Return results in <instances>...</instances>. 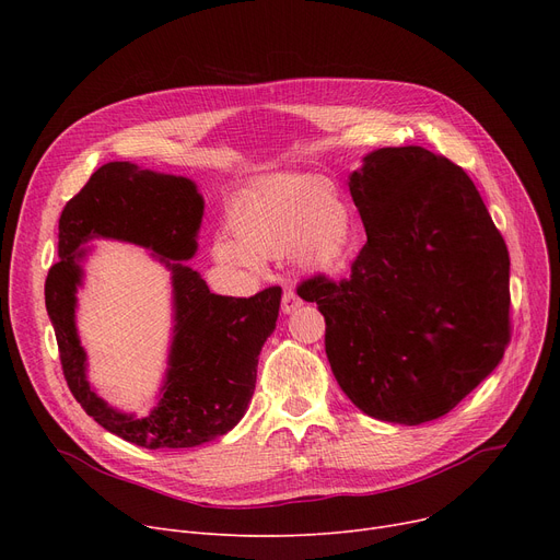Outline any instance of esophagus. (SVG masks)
Here are the masks:
<instances>
[{"mask_svg":"<svg viewBox=\"0 0 560 560\" xmlns=\"http://www.w3.org/2000/svg\"><path fill=\"white\" fill-rule=\"evenodd\" d=\"M300 306H302V300L295 295V290L285 288L283 290V298H281V311L283 313H292V311H298Z\"/></svg>","mask_w":560,"mask_h":560,"instance_id":"1","label":"esophagus"}]
</instances>
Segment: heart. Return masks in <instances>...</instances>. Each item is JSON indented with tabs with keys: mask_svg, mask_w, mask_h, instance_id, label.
I'll return each mask as SVG.
<instances>
[{
	"mask_svg": "<svg viewBox=\"0 0 560 560\" xmlns=\"http://www.w3.org/2000/svg\"><path fill=\"white\" fill-rule=\"evenodd\" d=\"M229 233H218L211 256L222 268L258 275L260 258L288 249L308 272H336L357 249L359 226L349 201L319 176H268L241 192L229 209Z\"/></svg>",
	"mask_w": 560,
	"mask_h": 560,
	"instance_id": "1",
	"label": "heart"
}]
</instances>
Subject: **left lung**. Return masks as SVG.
I'll list each match as a JSON object with an SVG mask.
<instances>
[{
    "mask_svg": "<svg viewBox=\"0 0 560 560\" xmlns=\"http://www.w3.org/2000/svg\"><path fill=\"white\" fill-rule=\"evenodd\" d=\"M368 243L340 283L298 295L325 315L342 393L365 416L443 418L504 359L509 249L472 179L424 147H381L349 172Z\"/></svg>",
    "mask_w": 560,
    "mask_h": 560,
    "instance_id": "obj_1",
    "label": "left lung"
}]
</instances>
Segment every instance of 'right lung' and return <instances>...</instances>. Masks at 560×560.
<instances>
[{
  "instance_id": "add662e5",
  "label": "right lung",
  "mask_w": 560,
  "mask_h": 560,
  "mask_svg": "<svg viewBox=\"0 0 560 560\" xmlns=\"http://www.w3.org/2000/svg\"><path fill=\"white\" fill-rule=\"evenodd\" d=\"M203 197L186 176L142 170L129 161L102 165L58 220V260L45 281V306L68 386L106 431L144 450H186L231 431L247 413L258 354L277 327L281 288L254 298L209 290L186 262L197 252ZM95 237L138 244L173 275V338L168 368L150 417L107 406L86 381V355L75 331V290L83 248Z\"/></svg>"
}]
</instances>
